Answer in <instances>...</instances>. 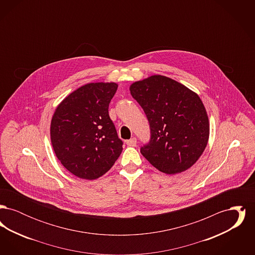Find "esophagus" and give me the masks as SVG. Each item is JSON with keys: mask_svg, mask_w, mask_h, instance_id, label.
<instances>
[{"mask_svg": "<svg viewBox=\"0 0 255 255\" xmlns=\"http://www.w3.org/2000/svg\"><path fill=\"white\" fill-rule=\"evenodd\" d=\"M126 144L129 146L136 145V138H135V137H133V138H131V139L126 140Z\"/></svg>", "mask_w": 255, "mask_h": 255, "instance_id": "34e87169", "label": "esophagus"}]
</instances>
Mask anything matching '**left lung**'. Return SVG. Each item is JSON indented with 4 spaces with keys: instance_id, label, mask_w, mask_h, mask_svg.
Wrapping results in <instances>:
<instances>
[{
    "instance_id": "8db88e82",
    "label": "left lung",
    "mask_w": 255,
    "mask_h": 255,
    "mask_svg": "<svg viewBox=\"0 0 255 255\" xmlns=\"http://www.w3.org/2000/svg\"><path fill=\"white\" fill-rule=\"evenodd\" d=\"M130 92L150 127V140L140 148L142 156L170 175L190 168L205 151L209 135L208 118L199 96L162 75L134 82Z\"/></svg>"
}]
</instances>
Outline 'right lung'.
<instances>
[{"label": "right lung", "instance_id": "add662e5", "mask_svg": "<svg viewBox=\"0 0 255 255\" xmlns=\"http://www.w3.org/2000/svg\"><path fill=\"white\" fill-rule=\"evenodd\" d=\"M116 83H90L78 88L56 108L50 139L56 157L73 175L95 180L111 169L122 154V139L110 119Z\"/></svg>", "mask_w": 255, "mask_h": 255}]
</instances>
